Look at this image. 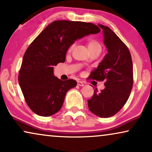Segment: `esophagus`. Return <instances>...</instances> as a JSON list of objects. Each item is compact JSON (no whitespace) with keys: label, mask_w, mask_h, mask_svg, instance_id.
<instances>
[{"label":"esophagus","mask_w":152,"mask_h":152,"mask_svg":"<svg viewBox=\"0 0 152 152\" xmlns=\"http://www.w3.org/2000/svg\"><path fill=\"white\" fill-rule=\"evenodd\" d=\"M77 85L80 86H83L84 85V84L83 82H82V81H78Z\"/></svg>","instance_id":"esophagus-1"}]
</instances>
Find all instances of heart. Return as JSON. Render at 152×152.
Returning a JSON list of instances; mask_svg holds the SVG:
<instances>
[{
    "label": "heart",
    "mask_w": 152,
    "mask_h": 152,
    "mask_svg": "<svg viewBox=\"0 0 152 152\" xmlns=\"http://www.w3.org/2000/svg\"><path fill=\"white\" fill-rule=\"evenodd\" d=\"M88 47L89 51L95 50V49H101V45L100 44V42H98L97 40H88ZM75 47V44L72 43L69 46L68 49V53H70L72 51V50Z\"/></svg>",
    "instance_id": "1"
}]
</instances>
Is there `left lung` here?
<instances>
[{
  "mask_svg": "<svg viewBox=\"0 0 152 152\" xmlns=\"http://www.w3.org/2000/svg\"><path fill=\"white\" fill-rule=\"evenodd\" d=\"M102 29L104 44L108 53L88 79L105 81V88L88 100V109L98 117L114 116L129 99L133 84V62L126 45L109 27L98 24Z\"/></svg>",
  "mask_w": 152,
  "mask_h": 152,
  "instance_id": "left-lung-1",
  "label": "left lung"
}]
</instances>
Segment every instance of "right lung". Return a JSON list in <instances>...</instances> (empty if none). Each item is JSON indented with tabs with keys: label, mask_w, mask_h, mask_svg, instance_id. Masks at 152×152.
Returning a JSON list of instances; mask_svg holds the SVG:
<instances>
[{
	"label": "right lung",
	"mask_w": 152,
	"mask_h": 152,
	"mask_svg": "<svg viewBox=\"0 0 152 152\" xmlns=\"http://www.w3.org/2000/svg\"><path fill=\"white\" fill-rule=\"evenodd\" d=\"M100 31L91 23L54 21L31 42L23 55L18 79L26 102L34 113L49 117L61 110L66 93L77 82L59 80L53 73L54 66L65 62L75 40Z\"/></svg>",
	"instance_id": "add662e5"
}]
</instances>
